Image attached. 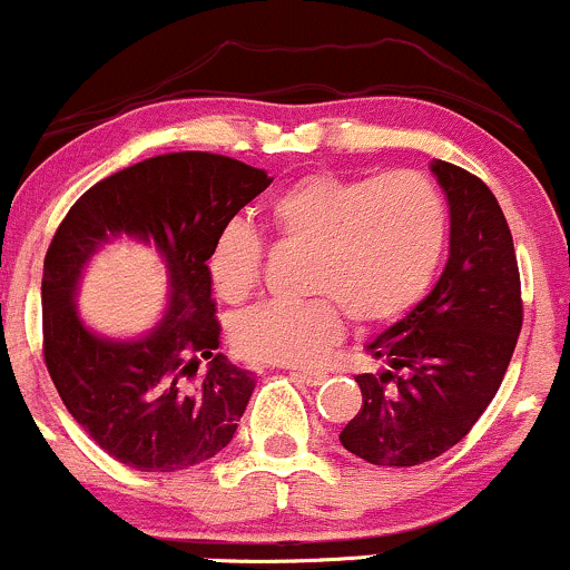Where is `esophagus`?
Instances as JSON below:
<instances>
[{
	"instance_id": "34e87169",
	"label": "esophagus",
	"mask_w": 570,
	"mask_h": 570,
	"mask_svg": "<svg viewBox=\"0 0 570 570\" xmlns=\"http://www.w3.org/2000/svg\"><path fill=\"white\" fill-rule=\"evenodd\" d=\"M293 375H296L298 381L307 383V385H321L328 377L326 372H321V370H296V372H293Z\"/></svg>"
}]
</instances>
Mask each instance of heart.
<instances>
[{"label":"heart","mask_w":570,"mask_h":570,"mask_svg":"<svg viewBox=\"0 0 570 570\" xmlns=\"http://www.w3.org/2000/svg\"><path fill=\"white\" fill-rule=\"evenodd\" d=\"M268 228L312 249L304 302H263L234 326L238 353L263 364L312 366L342 334V312L358 326L396 321L424 296L443 255L445 206L415 170L381 179L312 174L268 204ZM263 244L244 223L214 238L209 274L217 296L238 304L261 279Z\"/></svg>","instance_id":"obj_1"}]
</instances>
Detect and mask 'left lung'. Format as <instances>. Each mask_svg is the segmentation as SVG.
<instances>
[{
	"mask_svg": "<svg viewBox=\"0 0 570 570\" xmlns=\"http://www.w3.org/2000/svg\"><path fill=\"white\" fill-rule=\"evenodd\" d=\"M449 200V261L434 287L366 351L383 361L358 375L364 405L340 432L351 454L413 468L456 445L498 394L522 332L513 238L479 176L432 160Z\"/></svg>",
	"mask_w": 570,
	"mask_h": 570,
	"instance_id": "left-lung-1",
	"label": "left lung"
}]
</instances>
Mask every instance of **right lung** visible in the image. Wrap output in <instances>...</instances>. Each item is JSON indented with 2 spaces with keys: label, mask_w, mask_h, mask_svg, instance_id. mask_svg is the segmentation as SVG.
Listing matches in <instances>:
<instances>
[{
  "label": "right lung",
  "mask_w": 570,
  "mask_h": 570,
  "mask_svg": "<svg viewBox=\"0 0 570 570\" xmlns=\"http://www.w3.org/2000/svg\"><path fill=\"white\" fill-rule=\"evenodd\" d=\"M268 185L223 155H160L97 181L59 225L42 263L46 366L81 430L127 468L187 470L234 440L255 381L217 351L209 255ZM121 237L155 248L169 285L164 317L138 337L95 333L77 312L90 258Z\"/></svg>",
  "instance_id": "obj_1"
}]
</instances>
